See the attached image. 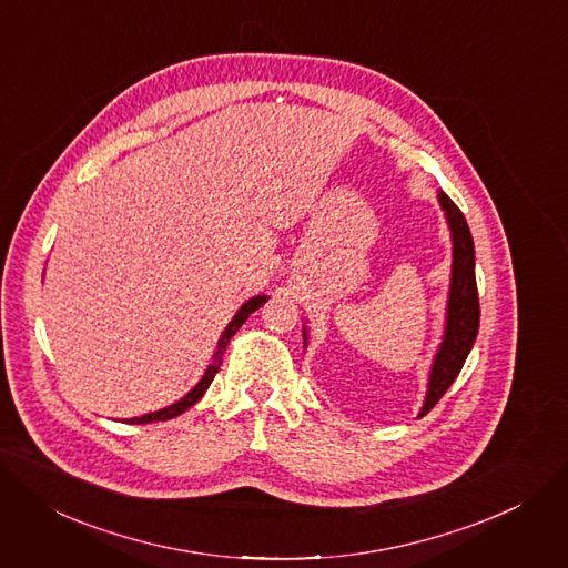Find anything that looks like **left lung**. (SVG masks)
<instances>
[{
	"label": "left lung",
	"instance_id": "obj_1",
	"mask_svg": "<svg viewBox=\"0 0 568 568\" xmlns=\"http://www.w3.org/2000/svg\"><path fill=\"white\" fill-rule=\"evenodd\" d=\"M442 209L446 211L450 235H453V274H450V296H448V317H446V335L442 348L435 357L428 396L422 407V415L437 405V400L453 385L457 374L462 372L464 359H467L480 326V301L476 285V253L474 237L467 220H464L457 205L442 192Z\"/></svg>",
	"mask_w": 568,
	"mask_h": 568
}]
</instances>
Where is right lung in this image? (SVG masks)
I'll return each instance as SVG.
<instances>
[{
    "instance_id": "right-lung-1",
    "label": "right lung",
    "mask_w": 568,
    "mask_h": 568,
    "mask_svg": "<svg viewBox=\"0 0 568 568\" xmlns=\"http://www.w3.org/2000/svg\"><path fill=\"white\" fill-rule=\"evenodd\" d=\"M267 301V296H253V298H248L242 307H240V313L233 317V322L226 326V331H224V335H222V339H220V344H217V353H215V357H213V365L209 367V372L203 374V378L196 383V387L192 389V392H187L181 400H176L174 405H170V407H165V409H159V412H153V415H144V417H135V419H129V424H151V422H168V419H174V417H179L181 412H185L187 407H192L201 396H203V392L209 389V385L213 383V378H215V374L220 372V365H222V355H224V351H226V346H229V342H231V337L240 331V326L248 320V315L251 313H255L257 307H261L263 303Z\"/></svg>"
}]
</instances>
